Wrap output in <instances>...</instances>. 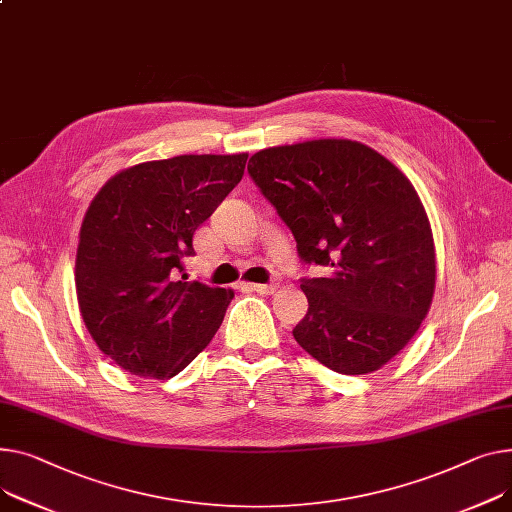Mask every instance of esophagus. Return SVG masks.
I'll use <instances>...</instances> for the list:
<instances>
[{
  "instance_id": "esophagus-1",
  "label": "esophagus",
  "mask_w": 512,
  "mask_h": 512,
  "mask_svg": "<svg viewBox=\"0 0 512 512\" xmlns=\"http://www.w3.org/2000/svg\"><path fill=\"white\" fill-rule=\"evenodd\" d=\"M245 288L259 292V294H274L278 290L276 284H245Z\"/></svg>"
}]
</instances>
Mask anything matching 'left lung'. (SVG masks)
<instances>
[{"label": "left lung", "instance_id": "obj_1", "mask_svg": "<svg viewBox=\"0 0 512 512\" xmlns=\"http://www.w3.org/2000/svg\"><path fill=\"white\" fill-rule=\"evenodd\" d=\"M249 175L292 230L309 311L292 329L304 352L339 374H368L420 329L434 296L436 255L422 201L401 170L352 140L265 148Z\"/></svg>", "mask_w": 512, "mask_h": 512}]
</instances>
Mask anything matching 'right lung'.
<instances>
[{
  "instance_id": "obj_1",
  "label": "right lung",
  "mask_w": 512,
  "mask_h": 512,
  "mask_svg": "<svg viewBox=\"0 0 512 512\" xmlns=\"http://www.w3.org/2000/svg\"><path fill=\"white\" fill-rule=\"evenodd\" d=\"M249 154H185L129 166L80 228L76 294L98 350L142 379H170L206 348L234 296L187 282L193 232L238 185Z\"/></svg>"
}]
</instances>
